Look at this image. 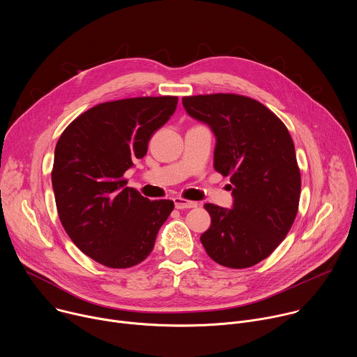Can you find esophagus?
<instances>
[{"instance_id": "1", "label": "esophagus", "mask_w": 357, "mask_h": 357, "mask_svg": "<svg viewBox=\"0 0 357 357\" xmlns=\"http://www.w3.org/2000/svg\"><path fill=\"white\" fill-rule=\"evenodd\" d=\"M174 203H175V208L176 209H192V208L197 206L196 202L186 200V199H182V197H175Z\"/></svg>"}]
</instances>
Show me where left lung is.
Wrapping results in <instances>:
<instances>
[{
  "mask_svg": "<svg viewBox=\"0 0 357 357\" xmlns=\"http://www.w3.org/2000/svg\"><path fill=\"white\" fill-rule=\"evenodd\" d=\"M182 105L211 127L213 167L233 185L231 209L205 205L212 222L200 241L220 266L257 264L285 238L298 212L301 174L292 138L273 112L245 96H190Z\"/></svg>",
  "mask_w": 357,
  "mask_h": 357,
  "instance_id": "obj_1",
  "label": "left lung"
}]
</instances>
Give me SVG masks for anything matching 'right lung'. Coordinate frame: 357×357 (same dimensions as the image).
<instances>
[{"label": "right lung", "instance_id": "1", "mask_svg": "<svg viewBox=\"0 0 357 357\" xmlns=\"http://www.w3.org/2000/svg\"><path fill=\"white\" fill-rule=\"evenodd\" d=\"M178 97H135L97 105L62 132L52 186L63 229L94 261L130 268L154 248L172 200H149L123 179L175 113Z\"/></svg>", "mask_w": 357, "mask_h": 357}]
</instances>
